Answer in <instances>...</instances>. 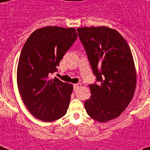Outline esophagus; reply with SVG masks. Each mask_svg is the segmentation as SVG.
Instances as JSON below:
<instances>
[{"label": "esophagus", "mask_w": 150, "mask_h": 150, "mask_svg": "<svg viewBox=\"0 0 150 150\" xmlns=\"http://www.w3.org/2000/svg\"><path fill=\"white\" fill-rule=\"evenodd\" d=\"M82 86V84H81V83H77V84H74V86H74V89H75V90H77V89H79V88L80 86Z\"/></svg>", "instance_id": "1"}]
</instances>
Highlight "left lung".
<instances>
[{"instance_id":"left-lung-1","label":"left lung","mask_w":150,"mask_h":150,"mask_svg":"<svg viewBox=\"0 0 150 150\" xmlns=\"http://www.w3.org/2000/svg\"><path fill=\"white\" fill-rule=\"evenodd\" d=\"M77 31L98 82L89 85L91 96L85 108L96 121H110L125 110L135 93L136 73L130 47L118 32L108 27Z\"/></svg>"}]
</instances>
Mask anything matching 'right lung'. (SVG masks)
I'll return each mask as SVG.
<instances>
[{"mask_svg":"<svg viewBox=\"0 0 150 150\" xmlns=\"http://www.w3.org/2000/svg\"><path fill=\"white\" fill-rule=\"evenodd\" d=\"M78 37L74 28L57 26L36 29L27 39L20 54L17 83L20 96L37 119L53 121L66 114L73 86L50 74Z\"/></svg>","mask_w":150,"mask_h":150,"instance_id":"right-lung-1","label":"right lung"}]
</instances>
